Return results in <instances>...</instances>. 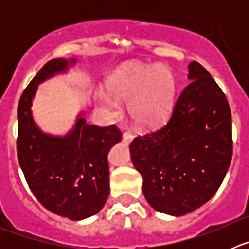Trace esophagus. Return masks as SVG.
<instances>
[{"mask_svg":"<svg viewBox=\"0 0 249 249\" xmlns=\"http://www.w3.org/2000/svg\"><path fill=\"white\" fill-rule=\"evenodd\" d=\"M132 140H133V136H132L131 132H124V133H123L122 141L124 142V143H127V144L131 143Z\"/></svg>","mask_w":249,"mask_h":249,"instance_id":"1","label":"esophagus"}]
</instances>
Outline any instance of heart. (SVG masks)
<instances>
[{"label": "heart", "mask_w": 249, "mask_h": 249, "mask_svg": "<svg viewBox=\"0 0 249 249\" xmlns=\"http://www.w3.org/2000/svg\"><path fill=\"white\" fill-rule=\"evenodd\" d=\"M107 89L118 100H129L128 114L135 124L152 128L163 123L172 112L177 82L166 66L126 63L108 77ZM97 98L106 109L117 108V102L106 92H98Z\"/></svg>", "instance_id": "b5f03b06"}]
</instances>
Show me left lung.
<instances>
[{"label":"left lung","instance_id":"8db88e82","mask_svg":"<svg viewBox=\"0 0 249 249\" xmlns=\"http://www.w3.org/2000/svg\"><path fill=\"white\" fill-rule=\"evenodd\" d=\"M188 78L166 124L138 136L129 146L147 202L171 215H183L210 201L232 160L226 94L196 61L188 65Z\"/></svg>","mask_w":249,"mask_h":249}]
</instances>
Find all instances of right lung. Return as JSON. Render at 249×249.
<instances>
[{
    "instance_id": "right-lung-1",
    "label": "right lung",
    "mask_w": 249,
    "mask_h": 249,
    "mask_svg": "<svg viewBox=\"0 0 249 249\" xmlns=\"http://www.w3.org/2000/svg\"><path fill=\"white\" fill-rule=\"evenodd\" d=\"M76 59H51L22 93L17 108V157L30 190L46 210L80 221L102 210L109 195L107 156L122 140L114 124L98 127L77 118L63 137L43 133L32 117L37 86L67 70Z\"/></svg>"
}]
</instances>
